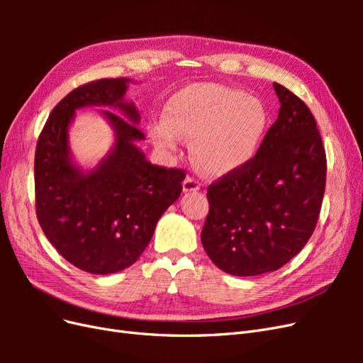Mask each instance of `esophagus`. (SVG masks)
Returning a JSON list of instances; mask_svg holds the SVG:
<instances>
[{"mask_svg":"<svg viewBox=\"0 0 363 363\" xmlns=\"http://www.w3.org/2000/svg\"><path fill=\"white\" fill-rule=\"evenodd\" d=\"M201 188L200 182L194 179V177H186L183 182V191L184 192H194V191H199Z\"/></svg>","mask_w":363,"mask_h":363,"instance_id":"esophagus-1","label":"esophagus"}]
</instances>
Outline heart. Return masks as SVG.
<instances>
[{
    "mask_svg": "<svg viewBox=\"0 0 363 363\" xmlns=\"http://www.w3.org/2000/svg\"><path fill=\"white\" fill-rule=\"evenodd\" d=\"M269 115L259 98L232 87L200 83L184 87L167 104V119L151 124L155 144L174 151L182 136L195 139L194 156L211 174H228L257 156Z\"/></svg>",
    "mask_w": 363,
    "mask_h": 363,
    "instance_id": "heart-1",
    "label": "heart"
}]
</instances>
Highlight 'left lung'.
Wrapping results in <instances>:
<instances>
[{"label":"left lung","mask_w":363,"mask_h":363,"mask_svg":"<svg viewBox=\"0 0 363 363\" xmlns=\"http://www.w3.org/2000/svg\"><path fill=\"white\" fill-rule=\"evenodd\" d=\"M280 111L247 167L207 188L201 230L207 256L239 277L276 271L312 236L325 191L327 159L309 107L274 83Z\"/></svg>","instance_id":"8db88e82"}]
</instances>
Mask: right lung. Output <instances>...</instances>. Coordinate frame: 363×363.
Returning <instances> with one entry per match:
<instances>
[{
    "instance_id": "obj_1",
    "label": "right lung",
    "mask_w": 363,
    "mask_h": 363,
    "mask_svg": "<svg viewBox=\"0 0 363 363\" xmlns=\"http://www.w3.org/2000/svg\"><path fill=\"white\" fill-rule=\"evenodd\" d=\"M128 79H100L75 87L52 108L35 155L36 216L52 247L79 269L112 274L133 265L147 248L163 212L179 199L186 171L150 163L135 140L136 107L123 96ZM119 106L127 121L104 111L116 127L117 144L89 174L69 160L67 127L75 108Z\"/></svg>"
}]
</instances>
